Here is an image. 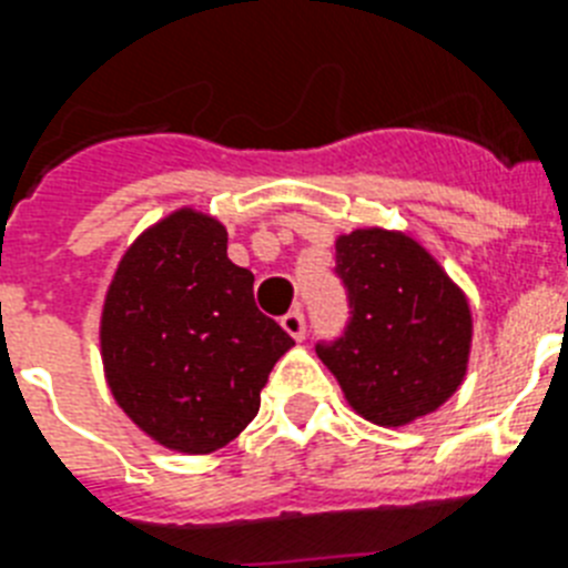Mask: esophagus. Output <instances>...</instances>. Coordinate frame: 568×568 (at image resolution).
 <instances>
[{"mask_svg":"<svg viewBox=\"0 0 568 568\" xmlns=\"http://www.w3.org/2000/svg\"><path fill=\"white\" fill-rule=\"evenodd\" d=\"M281 327L287 329L295 341H301L304 335H307V318H304L301 310H293V313H287L284 318H281Z\"/></svg>","mask_w":568,"mask_h":568,"instance_id":"34e87169","label":"esophagus"}]
</instances>
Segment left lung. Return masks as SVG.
Wrapping results in <instances>:
<instances>
[{"mask_svg":"<svg viewBox=\"0 0 568 568\" xmlns=\"http://www.w3.org/2000/svg\"><path fill=\"white\" fill-rule=\"evenodd\" d=\"M349 318L315 353L358 415L404 426L433 413L464 381L471 315L464 293L418 241L355 230L335 244Z\"/></svg>","mask_w":568,"mask_h":568,"instance_id":"obj_1","label":"left lung"}]
</instances>
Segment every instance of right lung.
<instances>
[{
    "instance_id": "right-lung-1",
    "label": "right lung",
    "mask_w": 568,
    "mask_h": 568,
    "mask_svg": "<svg viewBox=\"0 0 568 568\" xmlns=\"http://www.w3.org/2000/svg\"><path fill=\"white\" fill-rule=\"evenodd\" d=\"M293 344L255 307L253 273L227 258V230L193 210L135 241L104 301L113 398L179 453L230 444L255 418L270 369Z\"/></svg>"
}]
</instances>
